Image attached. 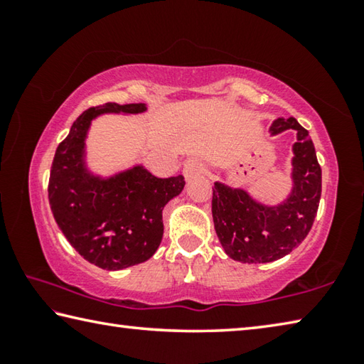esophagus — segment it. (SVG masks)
<instances>
[{"label":"esophagus","mask_w":364,"mask_h":364,"mask_svg":"<svg viewBox=\"0 0 364 364\" xmlns=\"http://www.w3.org/2000/svg\"><path fill=\"white\" fill-rule=\"evenodd\" d=\"M183 173L186 176V180H191V178L204 173V164H202L199 159H189L186 160V164H184Z\"/></svg>","instance_id":"esophagus-1"}]
</instances>
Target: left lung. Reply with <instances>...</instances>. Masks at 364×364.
<instances>
[{
	"label": "left lung",
	"instance_id": "8db88e82",
	"mask_svg": "<svg viewBox=\"0 0 364 364\" xmlns=\"http://www.w3.org/2000/svg\"><path fill=\"white\" fill-rule=\"evenodd\" d=\"M297 132L292 151L294 188L279 205H263L244 189L215 183L212 215L215 231L228 257L242 263H268L279 260L299 247L310 232L321 199V167L315 146L300 123L276 119L271 134Z\"/></svg>",
	"mask_w": 364,
	"mask_h": 364
}]
</instances>
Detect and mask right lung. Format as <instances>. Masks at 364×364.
Instances as JSON below:
<instances>
[{
    "mask_svg": "<svg viewBox=\"0 0 364 364\" xmlns=\"http://www.w3.org/2000/svg\"><path fill=\"white\" fill-rule=\"evenodd\" d=\"M146 104L107 102L73 122L58 146L49 175V205L67 241L102 269H123L156 254L164 236L162 210L181 193L184 176L157 178L143 165L101 178L86 168L85 139L102 114H141Z\"/></svg>",
    "mask_w": 364,
    "mask_h": 364,
    "instance_id": "obj_1",
    "label": "right lung"
}]
</instances>
